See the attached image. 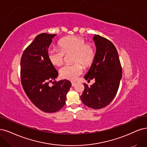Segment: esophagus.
<instances>
[{"mask_svg": "<svg viewBox=\"0 0 147 147\" xmlns=\"http://www.w3.org/2000/svg\"><path fill=\"white\" fill-rule=\"evenodd\" d=\"M75 84H76V82H71V85H72V86H74L75 85Z\"/></svg>", "mask_w": 147, "mask_h": 147, "instance_id": "obj_1", "label": "esophagus"}]
</instances>
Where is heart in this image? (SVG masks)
<instances>
[{"label": "heart", "mask_w": 147, "mask_h": 147, "mask_svg": "<svg viewBox=\"0 0 147 147\" xmlns=\"http://www.w3.org/2000/svg\"><path fill=\"white\" fill-rule=\"evenodd\" d=\"M61 49L50 48L48 51V58L54 66L59 67L63 62L65 54H72L74 64L66 65L59 71L60 76L68 80H74L83 72V66L88 67L95 57V48L91 43L86 42L84 37L71 36L63 38L59 42Z\"/></svg>", "instance_id": "1"}]
</instances>
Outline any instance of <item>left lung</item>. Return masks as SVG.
Segmentation results:
<instances>
[{
	"label": "left lung",
	"mask_w": 147,
	"mask_h": 147,
	"mask_svg": "<svg viewBox=\"0 0 147 147\" xmlns=\"http://www.w3.org/2000/svg\"><path fill=\"white\" fill-rule=\"evenodd\" d=\"M96 51L91 66L84 76L85 80L94 79L90 86L84 84L85 89L80 99L84 104L93 109L105 107L113 100L122 76L118 53L113 43L105 38L94 34Z\"/></svg>",
	"instance_id": "left-lung-1"
}]
</instances>
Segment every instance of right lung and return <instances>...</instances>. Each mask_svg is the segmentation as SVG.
Returning a JSON list of instances; mask_svg holds the SVG:
<instances>
[{"label":"right lung","instance_id":"1","mask_svg":"<svg viewBox=\"0 0 147 147\" xmlns=\"http://www.w3.org/2000/svg\"><path fill=\"white\" fill-rule=\"evenodd\" d=\"M56 34L37 35L27 47L20 61V77L23 88L36 107L45 113H54L65 105L67 94L71 86L69 80L59 81L52 86L58 72L48 58V50Z\"/></svg>","mask_w":147,"mask_h":147}]
</instances>
